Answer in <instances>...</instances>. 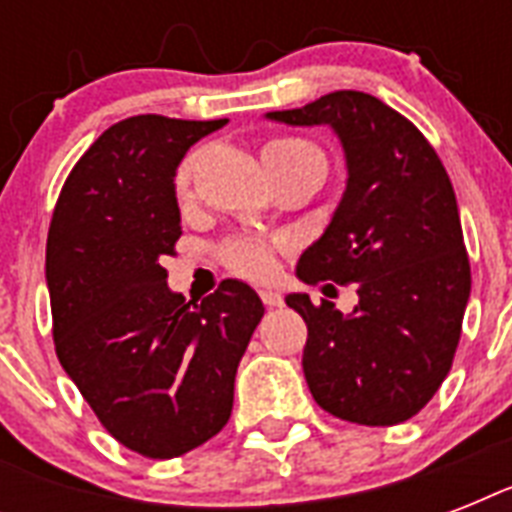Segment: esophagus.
<instances>
[{
    "label": "esophagus",
    "instance_id": "esophagus-1",
    "mask_svg": "<svg viewBox=\"0 0 512 512\" xmlns=\"http://www.w3.org/2000/svg\"><path fill=\"white\" fill-rule=\"evenodd\" d=\"M260 300H263L268 308H279V305H284V297H281V292H276V289H263V292H260Z\"/></svg>",
    "mask_w": 512,
    "mask_h": 512
}]
</instances>
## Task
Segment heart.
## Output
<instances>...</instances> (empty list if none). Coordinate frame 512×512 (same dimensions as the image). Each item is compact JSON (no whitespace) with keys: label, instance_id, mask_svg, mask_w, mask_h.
Wrapping results in <instances>:
<instances>
[{"label":"heart","instance_id":"b5f03b06","mask_svg":"<svg viewBox=\"0 0 512 512\" xmlns=\"http://www.w3.org/2000/svg\"><path fill=\"white\" fill-rule=\"evenodd\" d=\"M263 159L273 164H289V167H316L327 172V156L316 143L303 138H276L263 148ZM193 164L196 156H188L175 172V191L177 196H185L191 188ZM223 260L233 273L247 276V279H268L276 268V244L265 239H252L241 236L231 239L223 247Z\"/></svg>","mask_w":512,"mask_h":512}]
</instances>
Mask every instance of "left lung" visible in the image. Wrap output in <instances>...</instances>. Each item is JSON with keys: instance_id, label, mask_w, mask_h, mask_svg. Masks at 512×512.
<instances>
[{"instance_id": "8db88e82", "label": "left lung", "mask_w": 512, "mask_h": 512, "mask_svg": "<svg viewBox=\"0 0 512 512\" xmlns=\"http://www.w3.org/2000/svg\"><path fill=\"white\" fill-rule=\"evenodd\" d=\"M265 116L292 127L327 124L348 164L332 223L303 252L297 276L356 284L358 305L342 316L329 300L287 295L308 327V388L340 420L398 425L452 369L470 297L452 180L425 135L366 92L337 90Z\"/></svg>"}]
</instances>
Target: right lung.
I'll use <instances>...</instances> for the list:
<instances>
[{
  "instance_id": "obj_1",
  "label": "right lung",
  "mask_w": 512,
  "mask_h": 512,
  "mask_svg": "<svg viewBox=\"0 0 512 512\" xmlns=\"http://www.w3.org/2000/svg\"><path fill=\"white\" fill-rule=\"evenodd\" d=\"M223 124L143 114L108 127L66 177L47 233L60 366L100 425L151 460L225 428L236 369L265 313L236 279L185 303L162 268L183 233L177 164Z\"/></svg>"
}]
</instances>
